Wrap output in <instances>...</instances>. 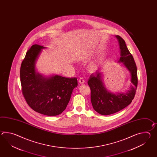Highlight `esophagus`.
<instances>
[{"mask_svg": "<svg viewBox=\"0 0 157 157\" xmlns=\"http://www.w3.org/2000/svg\"><path fill=\"white\" fill-rule=\"evenodd\" d=\"M78 81H79V83L80 84H83V83H85V80H84L83 78H82V77H81L79 80H78Z\"/></svg>", "mask_w": 157, "mask_h": 157, "instance_id": "1", "label": "esophagus"}]
</instances>
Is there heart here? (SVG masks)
Instances as JSON below:
<instances>
[{"instance_id":"1","label":"heart","mask_w":157,"mask_h":157,"mask_svg":"<svg viewBox=\"0 0 157 157\" xmlns=\"http://www.w3.org/2000/svg\"><path fill=\"white\" fill-rule=\"evenodd\" d=\"M89 67H90V70H95L98 68V64L96 62H94L93 63L90 64Z\"/></svg>"}]
</instances>
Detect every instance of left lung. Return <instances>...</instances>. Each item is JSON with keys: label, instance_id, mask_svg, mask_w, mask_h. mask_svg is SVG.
Instances as JSON below:
<instances>
[{"label": "left lung", "instance_id": "left-lung-1", "mask_svg": "<svg viewBox=\"0 0 157 157\" xmlns=\"http://www.w3.org/2000/svg\"><path fill=\"white\" fill-rule=\"evenodd\" d=\"M120 49L118 62H122L131 74L132 85L124 93H112L108 91L103 81V72L98 70L90 75L87 81L91 90V101L94 110L101 115H109L123 109L132 102L137 86V67L132 54L124 40L116 35Z\"/></svg>", "mask_w": 157, "mask_h": 157}]
</instances>
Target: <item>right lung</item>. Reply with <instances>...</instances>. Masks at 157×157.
Here are the masks:
<instances>
[{
  "label": "right lung",
  "mask_w": 157,
  "mask_h": 157,
  "mask_svg": "<svg viewBox=\"0 0 157 157\" xmlns=\"http://www.w3.org/2000/svg\"><path fill=\"white\" fill-rule=\"evenodd\" d=\"M45 47L35 44L27 52L20 68L22 92L27 103L33 110L49 116L62 113L70 100L76 77L59 75L44 77L36 72L35 63L41 49Z\"/></svg>",
  "instance_id": "add662e5"
}]
</instances>
